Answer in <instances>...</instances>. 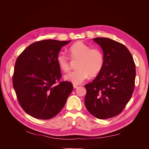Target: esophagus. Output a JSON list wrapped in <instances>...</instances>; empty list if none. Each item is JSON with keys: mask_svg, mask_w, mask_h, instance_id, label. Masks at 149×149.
I'll return each instance as SVG.
<instances>
[{"mask_svg": "<svg viewBox=\"0 0 149 149\" xmlns=\"http://www.w3.org/2000/svg\"><path fill=\"white\" fill-rule=\"evenodd\" d=\"M73 88H74V89H76V88H78V86L76 85V84H73Z\"/></svg>", "mask_w": 149, "mask_h": 149, "instance_id": "34e87169", "label": "esophagus"}]
</instances>
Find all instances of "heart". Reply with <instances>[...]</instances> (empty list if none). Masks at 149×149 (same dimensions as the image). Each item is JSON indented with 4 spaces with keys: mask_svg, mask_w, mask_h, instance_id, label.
Segmentation results:
<instances>
[{
    "mask_svg": "<svg viewBox=\"0 0 149 149\" xmlns=\"http://www.w3.org/2000/svg\"><path fill=\"white\" fill-rule=\"evenodd\" d=\"M70 58L72 60H78L77 70L65 75L66 80L74 84L83 83L89 76L91 78L97 76L101 73L104 66V56L102 52L97 48H92L81 41L74 43L68 49ZM56 62L60 70L68 72L70 70L69 58L64 53H59Z\"/></svg>",
    "mask_w": 149,
    "mask_h": 149,
    "instance_id": "heart-1",
    "label": "heart"
}]
</instances>
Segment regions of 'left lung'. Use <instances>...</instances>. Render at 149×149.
I'll return each mask as SVG.
<instances>
[{
    "label": "left lung",
    "instance_id": "8db88e82",
    "mask_svg": "<svg viewBox=\"0 0 149 149\" xmlns=\"http://www.w3.org/2000/svg\"><path fill=\"white\" fill-rule=\"evenodd\" d=\"M93 40L102 48L104 63L101 73L84 86L85 106L96 118H112L124 110L131 98L136 65L131 53L123 44L108 38Z\"/></svg>",
    "mask_w": 149,
    "mask_h": 149
}]
</instances>
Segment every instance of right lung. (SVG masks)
Returning <instances> with one entry per match:
<instances>
[{
    "label": "right lung",
    "instance_id": "obj_1",
    "mask_svg": "<svg viewBox=\"0 0 149 149\" xmlns=\"http://www.w3.org/2000/svg\"><path fill=\"white\" fill-rule=\"evenodd\" d=\"M70 41L44 40L25 48L15 61L12 83L17 100L33 118L49 119L64 107L73 86L61 81L56 56Z\"/></svg>",
    "mask_w": 149,
    "mask_h": 149
}]
</instances>
